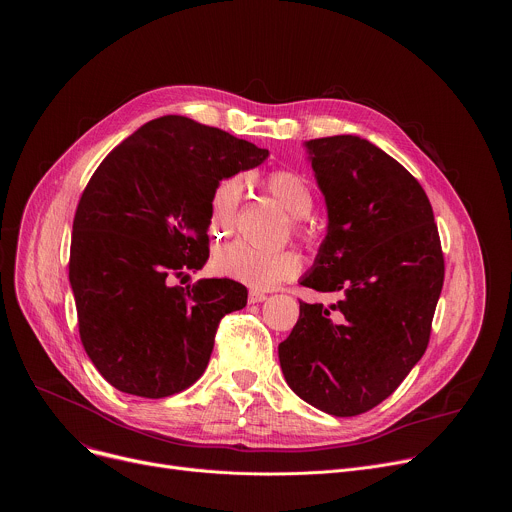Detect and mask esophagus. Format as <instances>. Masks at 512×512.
<instances>
[{"instance_id": "34e87169", "label": "esophagus", "mask_w": 512, "mask_h": 512, "mask_svg": "<svg viewBox=\"0 0 512 512\" xmlns=\"http://www.w3.org/2000/svg\"><path fill=\"white\" fill-rule=\"evenodd\" d=\"M265 300H267V294H265V291L249 289V302H251V304H259V302H265Z\"/></svg>"}]
</instances>
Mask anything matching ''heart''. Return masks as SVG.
Returning a JSON list of instances; mask_svg holds the SVG:
<instances>
[{
  "label": "heart",
  "instance_id": "heart-1",
  "mask_svg": "<svg viewBox=\"0 0 512 512\" xmlns=\"http://www.w3.org/2000/svg\"><path fill=\"white\" fill-rule=\"evenodd\" d=\"M267 192L294 218H306L314 210V190L308 178L298 170H273L265 178ZM243 198V180L239 176H227L218 180L208 198V231L214 237L229 235L239 216ZM296 233L308 239V229L298 221ZM214 271L245 283L253 289H271L283 281L300 275L304 261L298 251H261L245 241H233L223 245L212 257Z\"/></svg>",
  "mask_w": 512,
  "mask_h": 512
}]
</instances>
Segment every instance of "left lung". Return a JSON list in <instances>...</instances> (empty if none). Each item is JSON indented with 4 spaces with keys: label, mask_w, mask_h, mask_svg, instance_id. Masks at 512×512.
Instances as JSON below:
<instances>
[{
    "label": "left lung",
    "mask_w": 512,
    "mask_h": 512,
    "mask_svg": "<svg viewBox=\"0 0 512 512\" xmlns=\"http://www.w3.org/2000/svg\"><path fill=\"white\" fill-rule=\"evenodd\" d=\"M308 150L330 223L302 285L344 298L330 310L300 302L279 362L306 403L352 417L423 356L446 265L429 198L397 160L356 135L310 139Z\"/></svg>",
    "instance_id": "1"
}]
</instances>
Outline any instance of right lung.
Listing matches in <instances>:
<instances>
[{"label": "right lung", "mask_w": 512, "mask_h": 512, "mask_svg": "<svg viewBox=\"0 0 512 512\" xmlns=\"http://www.w3.org/2000/svg\"><path fill=\"white\" fill-rule=\"evenodd\" d=\"M267 150L166 115L139 127L99 164L79 200L68 259L81 342L115 389L162 399L194 385L221 320L247 287L200 279L208 259V198L218 180L259 166Z\"/></svg>", "instance_id": "1"}]
</instances>
